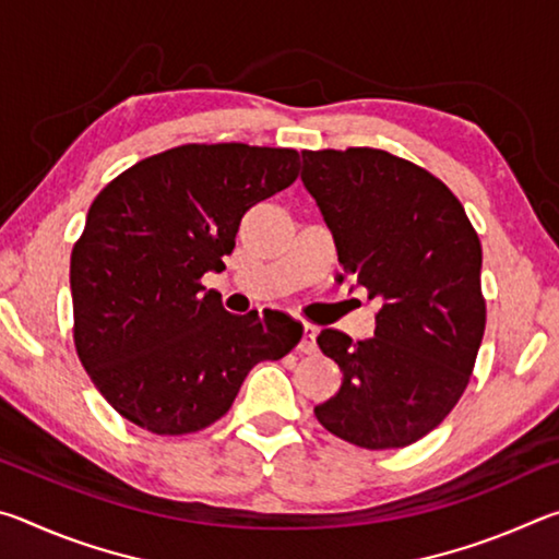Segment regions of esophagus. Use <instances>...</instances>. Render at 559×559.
Here are the masks:
<instances>
[{
  "label": "esophagus",
  "instance_id": "1",
  "mask_svg": "<svg viewBox=\"0 0 559 559\" xmlns=\"http://www.w3.org/2000/svg\"><path fill=\"white\" fill-rule=\"evenodd\" d=\"M316 337H318V328L310 325V323H302V340H300V345H298L300 353L316 355V353H318Z\"/></svg>",
  "mask_w": 559,
  "mask_h": 559
}]
</instances>
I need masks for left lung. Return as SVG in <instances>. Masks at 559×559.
<instances>
[{
	"label": "left lung",
	"mask_w": 559,
	"mask_h": 559,
	"mask_svg": "<svg viewBox=\"0 0 559 559\" xmlns=\"http://www.w3.org/2000/svg\"><path fill=\"white\" fill-rule=\"evenodd\" d=\"M302 185L333 231L343 273L380 300L374 337L325 328L343 384L316 416L359 449H402L447 419L486 330L480 241L427 169L384 150H302Z\"/></svg>",
	"instance_id": "8db88e82"
}]
</instances>
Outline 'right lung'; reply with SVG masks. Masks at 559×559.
I'll list each match as a JSON object with an SVG mask.
<instances>
[{"label": "right lung", "instance_id": "add662e5", "mask_svg": "<svg viewBox=\"0 0 559 559\" xmlns=\"http://www.w3.org/2000/svg\"><path fill=\"white\" fill-rule=\"evenodd\" d=\"M298 169L288 147L182 145L140 159L93 200L71 253L73 343L128 421L159 437L206 429L253 365L300 343L286 313H226L200 283L224 269L241 216Z\"/></svg>", "mask_w": 559, "mask_h": 559}]
</instances>
